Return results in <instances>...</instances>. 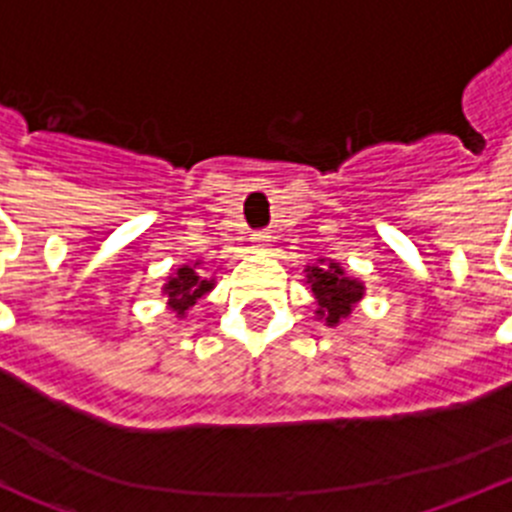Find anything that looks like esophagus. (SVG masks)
<instances>
[{"instance_id":"34e87169","label":"esophagus","mask_w":512,"mask_h":512,"mask_svg":"<svg viewBox=\"0 0 512 512\" xmlns=\"http://www.w3.org/2000/svg\"><path fill=\"white\" fill-rule=\"evenodd\" d=\"M252 242H255V247L265 250V247H270V242H273V234L265 232V229H260V232L252 234Z\"/></svg>"}]
</instances>
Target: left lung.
Segmentation results:
<instances>
[{
    "mask_svg": "<svg viewBox=\"0 0 512 512\" xmlns=\"http://www.w3.org/2000/svg\"><path fill=\"white\" fill-rule=\"evenodd\" d=\"M308 283H311V290L319 298L321 311H316L321 319H326V324L334 326L339 324V319L349 316L352 313L354 303L362 298L365 288L357 280L347 278L344 270L336 262H321V265H313L308 270Z\"/></svg>",
    "mask_w": 512,
    "mask_h": 512,
    "instance_id": "left-lung-1",
    "label": "left lung"
}]
</instances>
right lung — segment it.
<instances>
[{
    "instance_id": "right-lung-1",
    "label": "right lung",
    "mask_w": 512,
    "mask_h": 512,
    "mask_svg": "<svg viewBox=\"0 0 512 512\" xmlns=\"http://www.w3.org/2000/svg\"><path fill=\"white\" fill-rule=\"evenodd\" d=\"M199 265L201 262H193V265H183L173 278L168 280L165 285V293H168V303L170 308L183 316L188 311V306L196 303V298H201L206 290L214 288V283L199 275Z\"/></svg>"
}]
</instances>
